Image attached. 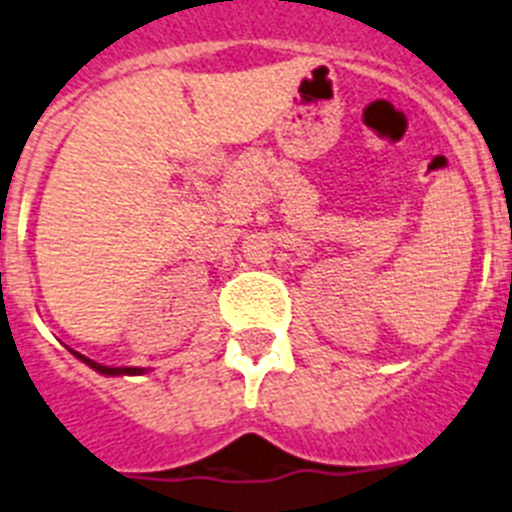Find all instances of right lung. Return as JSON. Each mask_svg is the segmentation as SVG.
Here are the masks:
<instances>
[{"label":"right lung","instance_id":"right-lung-1","mask_svg":"<svg viewBox=\"0 0 512 512\" xmlns=\"http://www.w3.org/2000/svg\"><path fill=\"white\" fill-rule=\"evenodd\" d=\"M75 356L77 359H83V362L88 364V367L96 369V372H101V375H140V372H143L140 367H103V364H96L93 359H85L83 354H75Z\"/></svg>","mask_w":512,"mask_h":512}]
</instances>
